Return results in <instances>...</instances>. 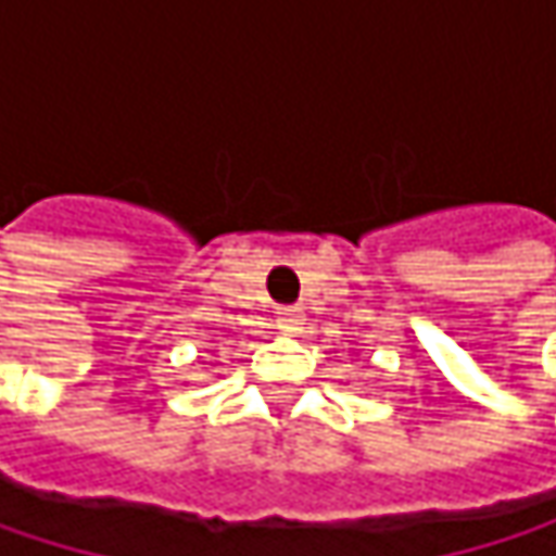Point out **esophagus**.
<instances>
[{
  "instance_id": "34e87169",
  "label": "esophagus",
  "mask_w": 556,
  "mask_h": 556,
  "mask_svg": "<svg viewBox=\"0 0 556 556\" xmlns=\"http://www.w3.org/2000/svg\"><path fill=\"white\" fill-rule=\"evenodd\" d=\"M277 325L282 334H295V331H302V325H305V315H302V308H295V305H286V308H279L277 312Z\"/></svg>"
}]
</instances>
